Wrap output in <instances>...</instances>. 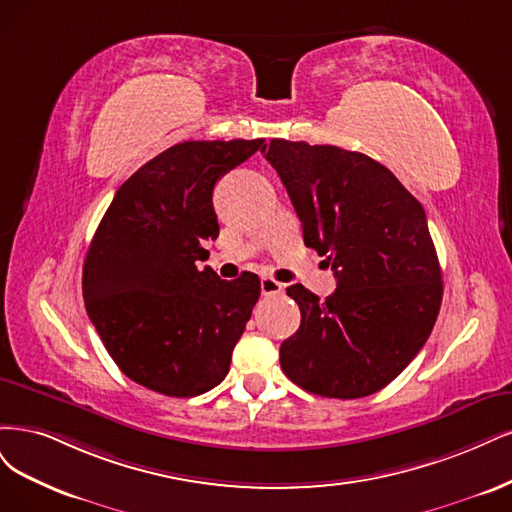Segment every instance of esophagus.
Instances as JSON below:
<instances>
[{"label": "esophagus", "mask_w": 512, "mask_h": 512, "mask_svg": "<svg viewBox=\"0 0 512 512\" xmlns=\"http://www.w3.org/2000/svg\"><path fill=\"white\" fill-rule=\"evenodd\" d=\"M283 293V283H278L272 276H263L261 278V295H276Z\"/></svg>", "instance_id": "34e87169"}]
</instances>
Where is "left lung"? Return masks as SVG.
I'll list each match as a JSON object with an SVG mask.
<instances>
[{
	"instance_id": "left-lung-1",
	"label": "left lung",
	"mask_w": 512,
	"mask_h": 512,
	"mask_svg": "<svg viewBox=\"0 0 512 512\" xmlns=\"http://www.w3.org/2000/svg\"><path fill=\"white\" fill-rule=\"evenodd\" d=\"M261 153L283 180L304 244L325 255L338 280L325 302L287 287L302 323L280 344V368L323 398L376 393L415 359L440 310L442 272L425 210L364 153L278 138Z\"/></svg>"
}]
</instances>
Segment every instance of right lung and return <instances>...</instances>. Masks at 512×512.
<instances>
[{"mask_svg":"<svg viewBox=\"0 0 512 512\" xmlns=\"http://www.w3.org/2000/svg\"><path fill=\"white\" fill-rule=\"evenodd\" d=\"M263 140H193L170 146L131 174L89 244L82 295L108 355L138 385L193 398L229 372L253 306L257 274L221 280L197 270L217 240V180Z\"/></svg>","mask_w":512,"mask_h":512,"instance_id":"add662e5","label":"right lung"}]
</instances>
